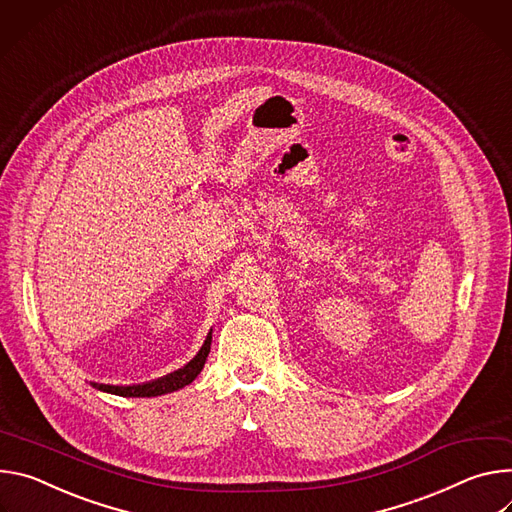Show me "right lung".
<instances>
[{
  "label": "right lung",
  "mask_w": 512,
  "mask_h": 512,
  "mask_svg": "<svg viewBox=\"0 0 512 512\" xmlns=\"http://www.w3.org/2000/svg\"><path fill=\"white\" fill-rule=\"evenodd\" d=\"M209 350H211V329L205 337V342L201 346V350L197 352V356L187 362L183 368L170 372L166 376H160L156 380H150V382H142V384H128V386H122V384H101V382H91L93 388L97 390H103V392H109V394H118V396H160V394H168V392H175L187 384H191L199 372L203 370L205 366V360L209 356Z\"/></svg>",
  "instance_id": "add662e5"
}]
</instances>
